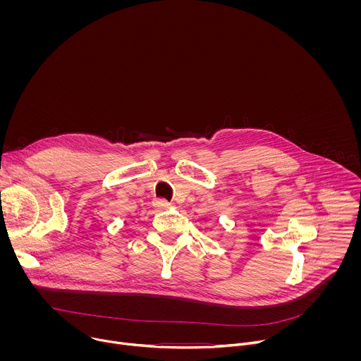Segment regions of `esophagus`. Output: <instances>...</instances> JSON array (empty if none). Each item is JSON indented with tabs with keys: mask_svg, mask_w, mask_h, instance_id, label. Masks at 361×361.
Here are the masks:
<instances>
[{
	"mask_svg": "<svg viewBox=\"0 0 361 361\" xmlns=\"http://www.w3.org/2000/svg\"><path fill=\"white\" fill-rule=\"evenodd\" d=\"M170 202L167 200H163V198H159V200H154V207L159 209V210H167L170 209Z\"/></svg>",
	"mask_w": 361,
	"mask_h": 361,
	"instance_id": "obj_1",
	"label": "esophagus"
}]
</instances>
